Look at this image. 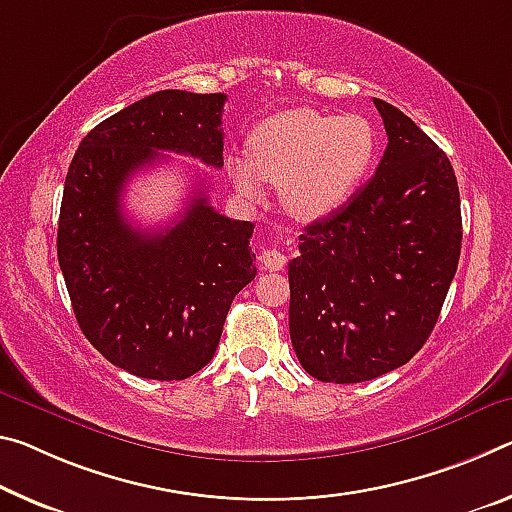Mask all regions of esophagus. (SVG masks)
<instances>
[{
	"label": "esophagus",
	"mask_w": 512,
	"mask_h": 512,
	"mask_svg": "<svg viewBox=\"0 0 512 512\" xmlns=\"http://www.w3.org/2000/svg\"><path fill=\"white\" fill-rule=\"evenodd\" d=\"M262 264H264V269H269V271H282L287 264V257L282 255L280 250H264Z\"/></svg>",
	"instance_id": "34e87169"
}]
</instances>
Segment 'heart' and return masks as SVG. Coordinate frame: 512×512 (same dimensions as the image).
I'll return each instance as SVG.
<instances>
[{"mask_svg": "<svg viewBox=\"0 0 512 512\" xmlns=\"http://www.w3.org/2000/svg\"><path fill=\"white\" fill-rule=\"evenodd\" d=\"M376 132L367 118L330 116L314 109L275 113L248 139V161L230 159L241 196L262 198V180L282 189V205L300 221L342 209L367 177Z\"/></svg>", "mask_w": 512, "mask_h": 512, "instance_id": "b5f03b06", "label": "heart"}]
</instances>
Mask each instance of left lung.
<instances>
[{"label":"left lung","mask_w":512,"mask_h":512,"mask_svg":"<svg viewBox=\"0 0 512 512\" xmlns=\"http://www.w3.org/2000/svg\"><path fill=\"white\" fill-rule=\"evenodd\" d=\"M387 148L342 209L305 227L289 262V335L321 383H362L426 344L458 269L460 191L446 154L373 97Z\"/></svg>","instance_id":"left-lung-1"}]
</instances>
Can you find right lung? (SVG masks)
Masks as SVG:
<instances>
[{
  "label": "right lung",
  "instance_id": "right-lung-1",
  "mask_svg": "<svg viewBox=\"0 0 512 512\" xmlns=\"http://www.w3.org/2000/svg\"><path fill=\"white\" fill-rule=\"evenodd\" d=\"M223 93L159 91L93 127L63 186L56 253L77 323L111 364L184 380L214 358L234 296L255 280V225L209 205L202 186L164 230L123 214V191L161 150L223 166Z\"/></svg>",
  "mask_w": 512,
  "mask_h": 512
}]
</instances>
